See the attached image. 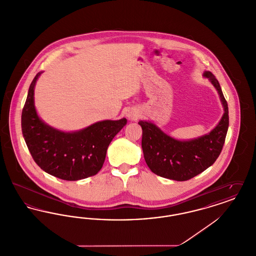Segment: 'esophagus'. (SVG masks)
<instances>
[{
    "label": "esophagus",
    "instance_id": "obj_1",
    "mask_svg": "<svg viewBox=\"0 0 256 256\" xmlns=\"http://www.w3.org/2000/svg\"><path fill=\"white\" fill-rule=\"evenodd\" d=\"M126 117L130 121H136L139 118V114L135 110H130L128 111V113H126Z\"/></svg>",
    "mask_w": 256,
    "mask_h": 256
}]
</instances>
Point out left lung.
I'll list each match as a JSON object with an SVG mask.
<instances>
[{"label": "left lung", "instance_id": "left-lung-1", "mask_svg": "<svg viewBox=\"0 0 256 256\" xmlns=\"http://www.w3.org/2000/svg\"><path fill=\"white\" fill-rule=\"evenodd\" d=\"M204 78L219 94L224 114L208 134L194 139L178 140L162 132L154 122L141 120L142 150L146 165L159 176L176 182L188 180L209 168L219 158L228 130V106L219 82L209 71Z\"/></svg>", "mask_w": 256, "mask_h": 256}]
</instances>
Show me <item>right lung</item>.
Returning a JSON list of instances; mask_svg holds the SVG:
<instances>
[{
    "label": "right lung",
    "instance_id": "right-lung-1",
    "mask_svg": "<svg viewBox=\"0 0 256 256\" xmlns=\"http://www.w3.org/2000/svg\"><path fill=\"white\" fill-rule=\"evenodd\" d=\"M43 72L32 82L22 111V132L37 165L64 180H80L102 169L110 142L126 124V119L94 122L82 130L63 132L44 122L34 106V87Z\"/></svg>",
    "mask_w": 256,
    "mask_h": 256
}]
</instances>
